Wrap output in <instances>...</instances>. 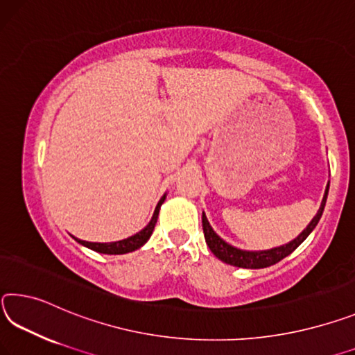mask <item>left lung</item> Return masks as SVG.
<instances>
[{
    "instance_id": "8db88e82",
    "label": "left lung",
    "mask_w": 355,
    "mask_h": 355,
    "mask_svg": "<svg viewBox=\"0 0 355 355\" xmlns=\"http://www.w3.org/2000/svg\"><path fill=\"white\" fill-rule=\"evenodd\" d=\"M327 193H329V185L325 189L324 198L321 202V207L316 214V217L311 220L310 225L300 232V234L295 237L294 241H291L286 245L272 248V250H264V252H247V250H241L230 245L228 242H225L222 237L217 236V232L212 230V226L209 225L207 218L202 212V231H205V239L207 247L211 248V252L216 254V257L223 261L226 264L236 266V267H245V269H261V267H269L272 264H277L278 261H282L283 258H286L288 254H291L295 248H297L302 242H304L306 237H309L310 232L315 230V226L318 225L319 218L322 216L324 206H325V200H327Z\"/></svg>"
}]
</instances>
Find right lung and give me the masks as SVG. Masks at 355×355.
Returning a JSON list of instances; mask_svg holds the SVG:
<instances>
[{"instance_id":"obj_1","label":"right lung","mask_w":355,"mask_h":355,"mask_svg":"<svg viewBox=\"0 0 355 355\" xmlns=\"http://www.w3.org/2000/svg\"><path fill=\"white\" fill-rule=\"evenodd\" d=\"M164 201H165V195L162 196V200L159 201V205H157L155 211H154V216H153V218H150L149 225H148L144 230L137 232L135 236L127 237V239H124V241L110 242V243L86 242V241H78V239H77V241L81 243V245L88 247V248L94 250V252H98V253H105V254H124V253L133 252V250H137V248H139L141 245H144V243H146L148 239L150 237V234H153L154 226H155V223H157V217H159L160 206H162V202H164Z\"/></svg>"}]
</instances>
